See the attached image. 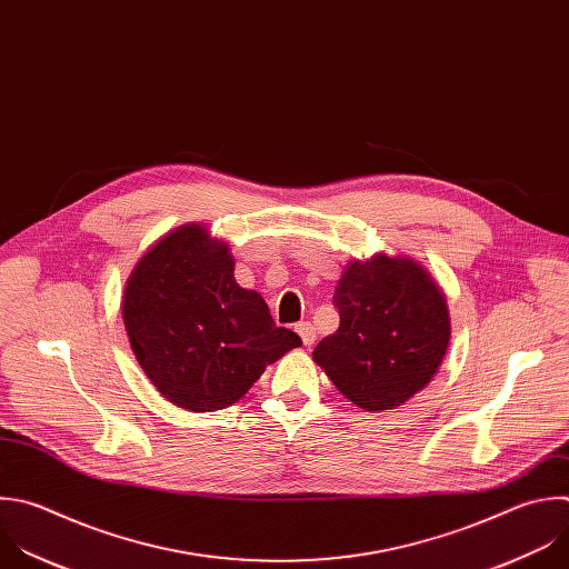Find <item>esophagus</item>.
I'll list each match as a JSON object with an SVG mask.
<instances>
[{
    "mask_svg": "<svg viewBox=\"0 0 569 569\" xmlns=\"http://www.w3.org/2000/svg\"><path fill=\"white\" fill-rule=\"evenodd\" d=\"M303 341V346H312L315 339H317V332H315V326L310 321H299L297 328H295Z\"/></svg>",
    "mask_w": 569,
    "mask_h": 569,
    "instance_id": "1",
    "label": "esophagus"
}]
</instances>
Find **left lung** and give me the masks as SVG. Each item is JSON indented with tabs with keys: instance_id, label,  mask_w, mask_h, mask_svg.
Segmentation results:
<instances>
[{
	"instance_id": "obj_1",
	"label": "left lung",
	"mask_w": 569,
	"mask_h": 569,
	"mask_svg": "<svg viewBox=\"0 0 569 569\" xmlns=\"http://www.w3.org/2000/svg\"><path fill=\"white\" fill-rule=\"evenodd\" d=\"M332 303L339 328L317 343L312 359L346 400L363 411H387L431 382L451 323L440 288L420 263L385 254L355 261Z\"/></svg>"
}]
</instances>
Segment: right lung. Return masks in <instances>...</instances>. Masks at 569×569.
I'll list each match as a JSON object with an SVG mask.
<instances>
[{
	"instance_id": "add662e5",
	"label": "right lung",
	"mask_w": 569,
	"mask_h": 569,
	"mask_svg": "<svg viewBox=\"0 0 569 569\" xmlns=\"http://www.w3.org/2000/svg\"><path fill=\"white\" fill-rule=\"evenodd\" d=\"M122 319L151 385L187 411L234 405L268 363L301 346L261 295L237 283L228 246L201 226L171 232L138 261Z\"/></svg>"
}]
</instances>
